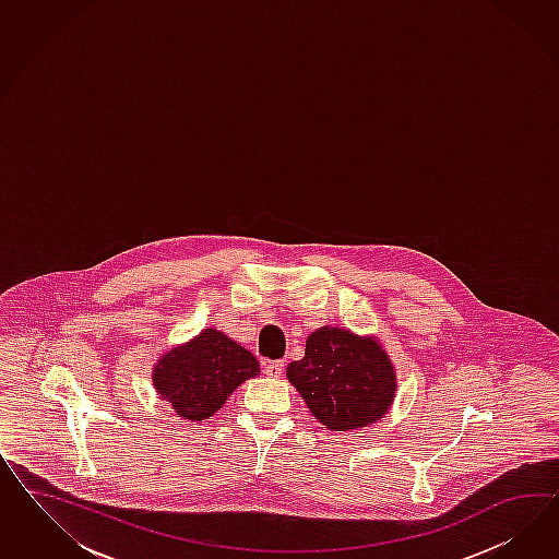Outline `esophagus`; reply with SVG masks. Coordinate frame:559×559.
<instances>
[{"label": "esophagus", "mask_w": 559, "mask_h": 559, "mask_svg": "<svg viewBox=\"0 0 559 559\" xmlns=\"http://www.w3.org/2000/svg\"><path fill=\"white\" fill-rule=\"evenodd\" d=\"M285 371V360H269L266 365H264V372L269 374V377H274V379H278L281 374Z\"/></svg>", "instance_id": "obj_1"}]
</instances>
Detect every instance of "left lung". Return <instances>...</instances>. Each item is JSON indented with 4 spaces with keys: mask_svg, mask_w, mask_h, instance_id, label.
Here are the masks:
<instances>
[{
    "mask_svg": "<svg viewBox=\"0 0 559 559\" xmlns=\"http://www.w3.org/2000/svg\"><path fill=\"white\" fill-rule=\"evenodd\" d=\"M287 377L311 414L336 432L383 418L397 390L390 355L377 340L328 325L309 334Z\"/></svg>",
    "mask_w": 559,
    "mask_h": 559,
    "instance_id": "1",
    "label": "left lung"
}]
</instances>
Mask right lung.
<instances>
[{
    "mask_svg": "<svg viewBox=\"0 0 559 559\" xmlns=\"http://www.w3.org/2000/svg\"><path fill=\"white\" fill-rule=\"evenodd\" d=\"M260 374L255 356L215 328L168 350L153 367V388L185 420L213 416L248 379Z\"/></svg>",
    "mask_w": 559,
    "mask_h": 559,
    "instance_id": "obj_1",
    "label": "right lung"
}]
</instances>
